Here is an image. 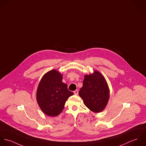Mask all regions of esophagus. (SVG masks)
I'll return each instance as SVG.
<instances>
[{"label":"esophagus","mask_w":146,"mask_h":146,"mask_svg":"<svg viewBox=\"0 0 146 146\" xmlns=\"http://www.w3.org/2000/svg\"><path fill=\"white\" fill-rule=\"evenodd\" d=\"M74 94L75 95H78V91L77 90H75V91H74Z\"/></svg>","instance_id":"34e87169"}]
</instances>
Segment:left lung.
Here are the masks:
<instances>
[{"label": "left lung", "mask_w": 146, "mask_h": 146, "mask_svg": "<svg viewBox=\"0 0 146 146\" xmlns=\"http://www.w3.org/2000/svg\"><path fill=\"white\" fill-rule=\"evenodd\" d=\"M79 95L91 111L95 113L102 111L110 98L109 88L103 76L98 71H94L92 74L86 75Z\"/></svg>", "instance_id": "left-lung-1"}]
</instances>
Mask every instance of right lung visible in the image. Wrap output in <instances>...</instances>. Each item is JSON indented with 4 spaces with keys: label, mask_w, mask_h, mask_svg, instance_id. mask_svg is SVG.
<instances>
[{
    "label": "right lung",
    "mask_w": 146,
    "mask_h": 146,
    "mask_svg": "<svg viewBox=\"0 0 146 146\" xmlns=\"http://www.w3.org/2000/svg\"><path fill=\"white\" fill-rule=\"evenodd\" d=\"M62 77L54 69L45 74L41 79L36 92V100L41 110L47 115L55 117L63 110L68 98L73 92L62 82Z\"/></svg>",
    "instance_id": "add662e5"
}]
</instances>
